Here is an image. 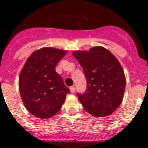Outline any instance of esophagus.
Returning <instances> with one entry per match:
<instances>
[{
  "instance_id": "obj_1",
  "label": "esophagus",
  "mask_w": 148,
  "mask_h": 148,
  "mask_svg": "<svg viewBox=\"0 0 148 148\" xmlns=\"http://www.w3.org/2000/svg\"><path fill=\"white\" fill-rule=\"evenodd\" d=\"M70 90H71V93H74L75 92V87L74 86H71L70 87Z\"/></svg>"
}]
</instances>
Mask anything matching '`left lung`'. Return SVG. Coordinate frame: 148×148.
Listing matches in <instances>:
<instances>
[{"label":"left lung","mask_w":148,"mask_h":148,"mask_svg":"<svg viewBox=\"0 0 148 148\" xmlns=\"http://www.w3.org/2000/svg\"><path fill=\"white\" fill-rule=\"evenodd\" d=\"M73 55L82 67L87 82L85 93L77 94L84 109L95 117L111 114L120 106L126 86L119 60L103 46L76 50Z\"/></svg>","instance_id":"1"}]
</instances>
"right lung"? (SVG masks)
Instances as JSON below:
<instances>
[{
    "instance_id": "1",
    "label": "right lung",
    "mask_w": 148,
    "mask_h": 148,
    "mask_svg": "<svg viewBox=\"0 0 148 148\" xmlns=\"http://www.w3.org/2000/svg\"><path fill=\"white\" fill-rule=\"evenodd\" d=\"M66 50L44 47L28 58L19 76V91L25 108L39 119L59 112L70 90L55 71Z\"/></svg>"
}]
</instances>
